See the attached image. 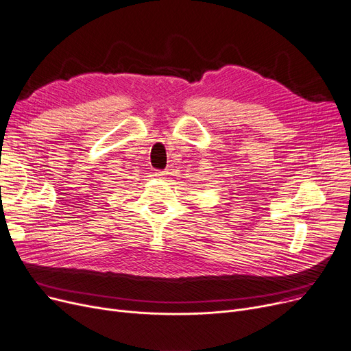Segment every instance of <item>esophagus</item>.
Listing matches in <instances>:
<instances>
[{
	"label": "esophagus",
	"instance_id": "obj_1",
	"mask_svg": "<svg viewBox=\"0 0 351 351\" xmlns=\"http://www.w3.org/2000/svg\"><path fill=\"white\" fill-rule=\"evenodd\" d=\"M167 174H169L167 171H162V170H154V173H153V176H156V177H164Z\"/></svg>",
	"mask_w": 351,
	"mask_h": 351
}]
</instances>
